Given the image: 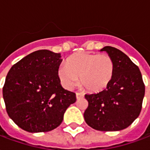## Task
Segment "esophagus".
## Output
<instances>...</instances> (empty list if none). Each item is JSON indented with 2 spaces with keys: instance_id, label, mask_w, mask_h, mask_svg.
<instances>
[{
  "instance_id": "obj_1",
  "label": "esophagus",
  "mask_w": 150,
  "mask_h": 150,
  "mask_svg": "<svg viewBox=\"0 0 150 150\" xmlns=\"http://www.w3.org/2000/svg\"><path fill=\"white\" fill-rule=\"evenodd\" d=\"M83 94H82V93H79V92L76 93V98H77V99H79V98H83Z\"/></svg>"
}]
</instances>
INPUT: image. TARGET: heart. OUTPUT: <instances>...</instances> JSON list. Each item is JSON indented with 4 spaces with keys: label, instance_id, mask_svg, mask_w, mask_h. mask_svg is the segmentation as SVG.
<instances>
[{
    "label": "heart",
    "instance_id": "heart-1",
    "mask_svg": "<svg viewBox=\"0 0 150 150\" xmlns=\"http://www.w3.org/2000/svg\"><path fill=\"white\" fill-rule=\"evenodd\" d=\"M115 72V64L107 54L80 52L71 55L66 65L58 69V76L64 87L71 89L78 78L84 89L93 93L106 89L112 81Z\"/></svg>",
    "mask_w": 150,
    "mask_h": 150
}]
</instances>
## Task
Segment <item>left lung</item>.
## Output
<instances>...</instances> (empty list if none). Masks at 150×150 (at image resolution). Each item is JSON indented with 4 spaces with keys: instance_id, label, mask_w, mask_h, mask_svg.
<instances>
[{
    "instance_id": "8db88e82",
    "label": "left lung",
    "mask_w": 150,
    "mask_h": 150,
    "mask_svg": "<svg viewBox=\"0 0 150 150\" xmlns=\"http://www.w3.org/2000/svg\"><path fill=\"white\" fill-rule=\"evenodd\" d=\"M100 51L115 61V75L104 91L85 95L88 106L84 119L96 130L118 131L130 126L140 115L145 84L138 67L125 53L110 46Z\"/></svg>"
}]
</instances>
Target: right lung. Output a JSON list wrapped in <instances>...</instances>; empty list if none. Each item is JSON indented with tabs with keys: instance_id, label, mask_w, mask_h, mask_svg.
<instances>
[{
	"instance_id": "add662e5",
	"label": "right lung",
	"mask_w": 150,
	"mask_h": 150,
	"mask_svg": "<svg viewBox=\"0 0 150 150\" xmlns=\"http://www.w3.org/2000/svg\"><path fill=\"white\" fill-rule=\"evenodd\" d=\"M59 53L39 50L13 65L3 86L6 111L25 131L48 132L64 120L68 106L75 103L74 92L64 89L58 76Z\"/></svg>"
}]
</instances>
